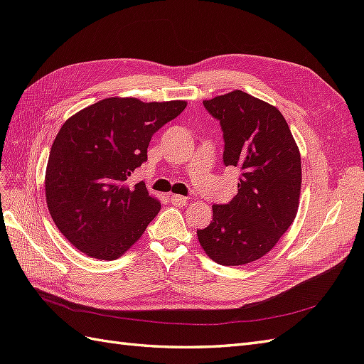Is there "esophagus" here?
Returning <instances> with one entry per match:
<instances>
[{
	"label": "esophagus",
	"instance_id": "34e87169",
	"mask_svg": "<svg viewBox=\"0 0 364 364\" xmlns=\"http://www.w3.org/2000/svg\"><path fill=\"white\" fill-rule=\"evenodd\" d=\"M171 203L176 206H185L186 205V197L183 196H171Z\"/></svg>",
	"mask_w": 364,
	"mask_h": 364
}]
</instances>
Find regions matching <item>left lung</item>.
<instances>
[{"instance_id": "1", "label": "left lung", "mask_w": 364, "mask_h": 364, "mask_svg": "<svg viewBox=\"0 0 364 364\" xmlns=\"http://www.w3.org/2000/svg\"><path fill=\"white\" fill-rule=\"evenodd\" d=\"M223 130V164L240 171L238 193L213 205V222L197 230L206 255L243 266L266 255L290 228L299 206L301 153L277 107L243 91L205 100Z\"/></svg>"}]
</instances>
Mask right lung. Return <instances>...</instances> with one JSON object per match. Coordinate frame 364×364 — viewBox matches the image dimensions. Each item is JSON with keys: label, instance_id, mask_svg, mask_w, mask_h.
<instances>
[{"label": "right lung", "instance_id": "obj_1", "mask_svg": "<svg viewBox=\"0 0 364 364\" xmlns=\"http://www.w3.org/2000/svg\"><path fill=\"white\" fill-rule=\"evenodd\" d=\"M186 102L142 103L111 97L65 121L46 173L53 222L70 243L97 259H117L135 245L161 209L144 182L127 185L147 161L153 134Z\"/></svg>", "mask_w": 364, "mask_h": 364}]
</instances>
